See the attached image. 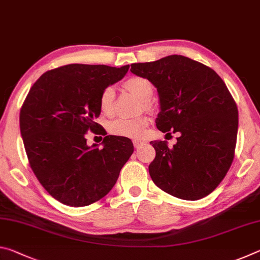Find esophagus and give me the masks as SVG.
Segmentation results:
<instances>
[{
    "instance_id": "obj_1",
    "label": "esophagus",
    "mask_w": 260,
    "mask_h": 260,
    "mask_svg": "<svg viewBox=\"0 0 260 260\" xmlns=\"http://www.w3.org/2000/svg\"><path fill=\"white\" fill-rule=\"evenodd\" d=\"M133 144H134L135 148H140L141 146H142V144H144V141H142V140H134L133 141Z\"/></svg>"
}]
</instances>
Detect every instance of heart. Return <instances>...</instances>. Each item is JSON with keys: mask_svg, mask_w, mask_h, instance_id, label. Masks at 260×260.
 <instances>
[{"mask_svg": "<svg viewBox=\"0 0 260 260\" xmlns=\"http://www.w3.org/2000/svg\"><path fill=\"white\" fill-rule=\"evenodd\" d=\"M125 88L132 94L135 95L140 101H142L143 107L150 109V101L152 96L153 88L151 82L147 79L141 77L129 78L125 82ZM99 107L101 112L105 116H112L114 111V90L111 87H107L103 89L99 99ZM149 126V118L141 116L133 119L127 118H119L110 122L109 132L114 136L127 139H140L146 134Z\"/></svg>", "mask_w": 260, "mask_h": 260, "instance_id": "heart-1", "label": "heart"}]
</instances>
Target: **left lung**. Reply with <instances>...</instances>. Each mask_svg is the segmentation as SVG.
<instances>
[{"mask_svg": "<svg viewBox=\"0 0 260 260\" xmlns=\"http://www.w3.org/2000/svg\"><path fill=\"white\" fill-rule=\"evenodd\" d=\"M131 67L157 88V128L180 133L173 148L166 141L150 142L156 150L149 165L152 181L181 200L208 196L234 159L239 111L225 82L212 69L181 55Z\"/></svg>", "mask_w": 260, "mask_h": 260, "instance_id": "1", "label": "left lung"}]
</instances>
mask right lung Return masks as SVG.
<instances>
[{
	"label": "right lung",
	"instance_id": "1",
	"mask_svg": "<svg viewBox=\"0 0 260 260\" xmlns=\"http://www.w3.org/2000/svg\"><path fill=\"white\" fill-rule=\"evenodd\" d=\"M128 69L64 65L43 73L26 96L19 124L29 166L60 203L80 208L103 199L133 153L127 138L107 135L100 149L87 146L85 136L88 131L103 133L95 121L101 113L100 95Z\"/></svg>",
	"mask_w": 260,
	"mask_h": 260
}]
</instances>
